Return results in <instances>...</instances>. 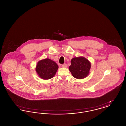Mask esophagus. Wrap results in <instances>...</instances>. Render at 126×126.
<instances>
[{"label":"esophagus","instance_id":"obj_1","mask_svg":"<svg viewBox=\"0 0 126 126\" xmlns=\"http://www.w3.org/2000/svg\"><path fill=\"white\" fill-rule=\"evenodd\" d=\"M62 67H63V68H66L67 67V65L66 64H64L62 65Z\"/></svg>","mask_w":126,"mask_h":126}]
</instances>
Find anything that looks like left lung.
Here are the masks:
<instances>
[{"label":"left lung","mask_w":126,"mask_h":126,"mask_svg":"<svg viewBox=\"0 0 126 126\" xmlns=\"http://www.w3.org/2000/svg\"><path fill=\"white\" fill-rule=\"evenodd\" d=\"M91 64L84 57L73 58L71 60L69 70L73 77L82 79L86 78L89 74Z\"/></svg>","instance_id":"8db88e82"}]
</instances>
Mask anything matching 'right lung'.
<instances>
[{"label":"right lung","mask_w":126,"mask_h":126,"mask_svg":"<svg viewBox=\"0 0 126 126\" xmlns=\"http://www.w3.org/2000/svg\"><path fill=\"white\" fill-rule=\"evenodd\" d=\"M59 68L57 64L49 59H45L38 62L35 71L41 78L48 80L53 78Z\"/></svg>","instance_id":"add662e5"}]
</instances>
